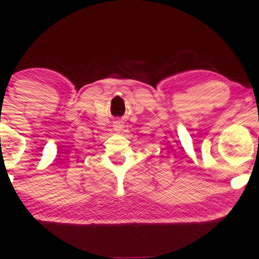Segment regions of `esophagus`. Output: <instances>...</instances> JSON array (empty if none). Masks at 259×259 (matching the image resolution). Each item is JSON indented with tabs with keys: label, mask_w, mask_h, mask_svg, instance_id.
I'll return each instance as SVG.
<instances>
[{
	"label": "esophagus",
	"mask_w": 259,
	"mask_h": 259,
	"mask_svg": "<svg viewBox=\"0 0 259 259\" xmlns=\"http://www.w3.org/2000/svg\"><path fill=\"white\" fill-rule=\"evenodd\" d=\"M113 127H114V131L115 132H118V133H120L122 131V128H123V125L121 122H115L114 125H113Z\"/></svg>",
	"instance_id": "esophagus-1"
}]
</instances>
